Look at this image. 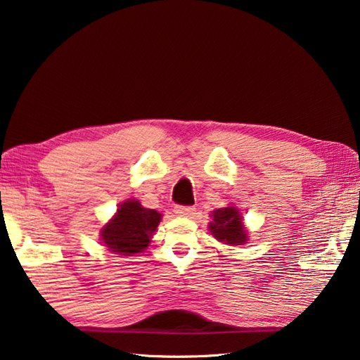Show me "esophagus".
<instances>
[{"mask_svg":"<svg viewBox=\"0 0 360 360\" xmlns=\"http://www.w3.org/2000/svg\"><path fill=\"white\" fill-rule=\"evenodd\" d=\"M174 212L181 217H192L195 214V208L192 206H176Z\"/></svg>","mask_w":360,"mask_h":360,"instance_id":"esophagus-1","label":"esophagus"}]
</instances>
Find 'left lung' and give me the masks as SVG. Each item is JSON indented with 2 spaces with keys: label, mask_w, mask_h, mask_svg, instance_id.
<instances>
[{
  "label": "left lung",
  "mask_w": 360,
  "mask_h": 360,
  "mask_svg": "<svg viewBox=\"0 0 360 360\" xmlns=\"http://www.w3.org/2000/svg\"><path fill=\"white\" fill-rule=\"evenodd\" d=\"M212 222H210V231L224 245L240 246L248 241V231L243 224L240 210L235 206H227L212 211Z\"/></svg>",
  "instance_id": "1"
}]
</instances>
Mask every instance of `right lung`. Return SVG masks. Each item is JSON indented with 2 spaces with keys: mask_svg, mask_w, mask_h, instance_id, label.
I'll list each match as a JSON object with an SVG mask.
<instances>
[{
  "mask_svg": "<svg viewBox=\"0 0 360 360\" xmlns=\"http://www.w3.org/2000/svg\"><path fill=\"white\" fill-rule=\"evenodd\" d=\"M160 221V212L144 208L138 200H127L119 205L115 216L101 229V241L108 251L120 255L138 254L149 246Z\"/></svg>",
  "mask_w": 360,
  "mask_h": 360,
  "instance_id": "1",
  "label": "right lung"
}]
</instances>
